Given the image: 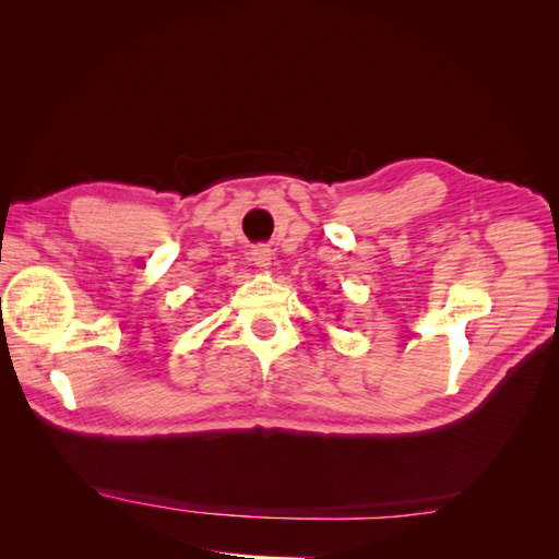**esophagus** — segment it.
<instances>
[{
	"instance_id": "34e87169",
	"label": "esophagus",
	"mask_w": 559,
	"mask_h": 559,
	"mask_svg": "<svg viewBox=\"0 0 559 559\" xmlns=\"http://www.w3.org/2000/svg\"><path fill=\"white\" fill-rule=\"evenodd\" d=\"M251 261L259 267H270V261H273V251H270L265 245H257L251 249Z\"/></svg>"
}]
</instances>
